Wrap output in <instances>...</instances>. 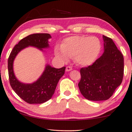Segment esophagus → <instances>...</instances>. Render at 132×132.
<instances>
[{
    "instance_id": "1",
    "label": "esophagus",
    "mask_w": 132,
    "mask_h": 132,
    "mask_svg": "<svg viewBox=\"0 0 132 132\" xmlns=\"http://www.w3.org/2000/svg\"><path fill=\"white\" fill-rule=\"evenodd\" d=\"M72 70V67L70 66H67L66 67V71H70Z\"/></svg>"
}]
</instances>
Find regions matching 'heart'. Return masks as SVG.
<instances>
[{
  "instance_id": "heart-1",
  "label": "heart",
  "mask_w": 132,
  "mask_h": 132,
  "mask_svg": "<svg viewBox=\"0 0 132 132\" xmlns=\"http://www.w3.org/2000/svg\"><path fill=\"white\" fill-rule=\"evenodd\" d=\"M101 49L98 37L92 36H72L65 38L60 47L56 46L55 54L61 60L67 61L68 58H74L80 65L88 66L96 60Z\"/></svg>"
}]
</instances>
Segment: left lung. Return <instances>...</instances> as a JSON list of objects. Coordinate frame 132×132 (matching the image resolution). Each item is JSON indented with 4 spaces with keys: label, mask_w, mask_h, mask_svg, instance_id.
Returning <instances> with one entry per match:
<instances>
[{
    "label": "left lung",
    "mask_w": 132,
    "mask_h": 132,
    "mask_svg": "<svg viewBox=\"0 0 132 132\" xmlns=\"http://www.w3.org/2000/svg\"><path fill=\"white\" fill-rule=\"evenodd\" d=\"M104 52L87 67L80 69V91L90 101L107 100L121 85L124 74V58L110 37L103 36Z\"/></svg>",
    "instance_id": "obj_1"
}]
</instances>
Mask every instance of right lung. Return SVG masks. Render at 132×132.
<instances>
[{"label": "right lung", "mask_w": 132, "mask_h": 132, "mask_svg": "<svg viewBox=\"0 0 132 132\" xmlns=\"http://www.w3.org/2000/svg\"><path fill=\"white\" fill-rule=\"evenodd\" d=\"M50 38L51 35L47 33L30 34L21 40L9 55L7 68L10 85L15 92L28 104H42L52 98L59 80L65 73V67L55 68L47 65L42 75L37 81L31 84H25L21 83L15 77L13 62L17 54L29 46L42 51L43 48L48 47V39Z\"/></svg>", "instance_id": "1"}]
</instances>
